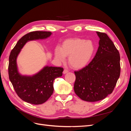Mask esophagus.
<instances>
[{
  "label": "esophagus",
  "instance_id": "1",
  "mask_svg": "<svg viewBox=\"0 0 131 131\" xmlns=\"http://www.w3.org/2000/svg\"><path fill=\"white\" fill-rule=\"evenodd\" d=\"M68 72L69 71L68 70H67V69H64V70H63V74H66V73H68Z\"/></svg>",
  "mask_w": 131,
  "mask_h": 131
}]
</instances>
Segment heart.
I'll use <instances>...</instances> for the list:
<instances>
[{"label":"heart","instance_id":"heart-1","mask_svg":"<svg viewBox=\"0 0 131 131\" xmlns=\"http://www.w3.org/2000/svg\"><path fill=\"white\" fill-rule=\"evenodd\" d=\"M95 47L91 40L80 38L67 39L62 43V47L54 50L56 59L64 62L68 56L70 65L75 69L82 68L89 64L94 52Z\"/></svg>","mask_w":131,"mask_h":131}]
</instances>
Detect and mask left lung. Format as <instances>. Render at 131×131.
I'll list each match as a JSON object with an SVG mask.
<instances>
[{
  "instance_id": "obj_1",
  "label": "left lung",
  "mask_w": 131,
  "mask_h": 131,
  "mask_svg": "<svg viewBox=\"0 0 131 131\" xmlns=\"http://www.w3.org/2000/svg\"><path fill=\"white\" fill-rule=\"evenodd\" d=\"M99 46L94 57L84 68L74 72V92L82 100L97 102L111 94L120 75V53L106 33L97 31Z\"/></svg>"
}]
</instances>
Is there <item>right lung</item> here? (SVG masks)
Masks as SVG:
<instances>
[{
    "mask_svg": "<svg viewBox=\"0 0 131 131\" xmlns=\"http://www.w3.org/2000/svg\"><path fill=\"white\" fill-rule=\"evenodd\" d=\"M51 35L50 31H43L27 33L18 41L9 56V77L15 92L21 100L32 104H42L51 97L53 92V81L62 77L63 68L46 66L33 76H23L18 72L16 59L27 41L46 39Z\"/></svg>",
    "mask_w": 131,
    "mask_h": 131,
    "instance_id": "add662e5",
    "label": "right lung"
}]
</instances>
